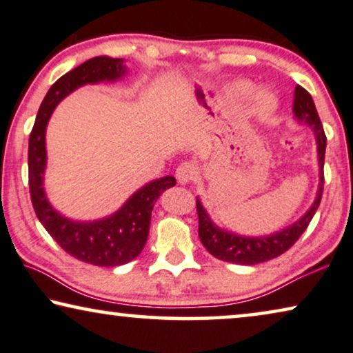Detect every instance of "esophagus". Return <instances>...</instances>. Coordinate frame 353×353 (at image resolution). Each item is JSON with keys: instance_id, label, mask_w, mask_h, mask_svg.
Listing matches in <instances>:
<instances>
[{"instance_id": "34e87169", "label": "esophagus", "mask_w": 353, "mask_h": 353, "mask_svg": "<svg viewBox=\"0 0 353 353\" xmlns=\"http://www.w3.org/2000/svg\"><path fill=\"white\" fill-rule=\"evenodd\" d=\"M197 173H199V168L196 167V163L185 162L176 168V180L180 181L181 185H186V183H191L194 180Z\"/></svg>"}]
</instances>
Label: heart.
I'll list each match as a JSON object with an SVG mask.
<instances>
[{
	"label": "heart",
	"mask_w": 353,
	"mask_h": 353,
	"mask_svg": "<svg viewBox=\"0 0 353 353\" xmlns=\"http://www.w3.org/2000/svg\"><path fill=\"white\" fill-rule=\"evenodd\" d=\"M252 91V85L249 81H236L228 88V94L233 99H241L245 94ZM274 108H276V99L273 98V94H270L268 91H260L255 99V110L259 115H268L272 114Z\"/></svg>",
	"instance_id": "heart-1"
}]
</instances>
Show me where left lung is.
Here are the masks:
<instances>
[{"label":"left lung","mask_w":353,"mask_h":353,"mask_svg":"<svg viewBox=\"0 0 353 353\" xmlns=\"http://www.w3.org/2000/svg\"><path fill=\"white\" fill-rule=\"evenodd\" d=\"M294 114H296L299 122L310 125L316 137L318 161H320V190H318L315 202H313L310 210L292 226H289V228L279 231L276 234L260 236V238H245V236L228 233V231H223L219 226H215L209 219V215L205 214L199 199H196L201 243L215 259L239 265H255L267 262V260L279 257L288 249H291L296 244V241L301 238L303 231L307 230V226L310 225L323 196V183H325L323 165H325L326 134L325 130H323L321 120L318 117L315 103H313L310 93L305 88H302L301 85L296 86V94H294Z\"/></svg>","instance_id":"obj_1"}]
</instances>
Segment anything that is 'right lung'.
I'll return each instance as SVG.
<instances>
[{
    "label": "right lung",
    "instance_id": "add662e5",
    "mask_svg": "<svg viewBox=\"0 0 353 353\" xmlns=\"http://www.w3.org/2000/svg\"><path fill=\"white\" fill-rule=\"evenodd\" d=\"M123 69L122 59L98 56L62 75L43 99L28 139V186L38 220L67 254L98 267H119L141 254L148 241L154 202L167 188L175 186L176 181L173 176L151 181L108 219L93 223H75L57 214L43 191V172L46 165L45 130L52 110L62 98L85 83L119 79L125 74Z\"/></svg>",
    "mask_w": 353,
    "mask_h": 353
}]
</instances>
